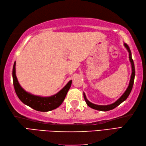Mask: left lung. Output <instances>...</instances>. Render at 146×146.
I'll return each mask as SVG.
<instances>
[{"mask_svg": "<svg viewBox=\"0 0 146 146\" xmlns=\"http://www.w3.org/2000/svg\"><path fill=\"white\" fill-rule=\"evenodd\" d=\"M124 46L126 48L127 50L129 52V60L130 62L131 63V66H132V74H131V80H130V82L127 88L126 89L125 92L123 93V94L121 96V97L118 99V100L115 102L114 103L110 104V105H96L94 104L91 103L88 100V99L86 98V95L85 94V93H83V97H84L85 100L86 102V104L88 105V106L91 107L92 108H94L95 110H100V111H108L110 110H112L113 108L117 107V106L122 104L123 101H125L127 97H129V94H131V90L133 87V85H134V78H135V66H134V61H133V60L132 58V54H131V49H130L129 46L126 44V43H124Z\"/></svg>", "mask_w": 146, "mask_h": 146, "instance_id": "1", "label": "left lung"}]
</instances>
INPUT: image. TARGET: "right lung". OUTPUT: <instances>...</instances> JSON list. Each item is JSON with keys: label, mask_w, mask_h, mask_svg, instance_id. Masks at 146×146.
<instances>
[{"label": "right lung", "mask_w": 146, "mask_h": 146, "mask_svg": "<svg viewBox=\"0 0 146 146\" xmlns=\"http://www.w3.org/2000/svg\"><path fill=\"white\" fill-rule=\"evenodd\" d=\"M12 78L15 92L21 101L33 109L40 111H51L60 106L66 97L72 83V80H70L60 92L50 97H43L34 95L24 90L18 82L15 75V61L12 70Z\"/></svg>", "instance_id": "right-lung-1"}]
</instances>
